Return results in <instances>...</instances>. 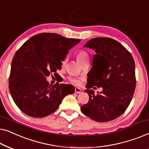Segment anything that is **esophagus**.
Segmentation results:
<instances>
[{
	"instance_id": "1",
	"label": "esophagus",
	"mask_w": 149,
	"mask_h": 149,
	"mask_svg": "<svg viewBox=\"0 0 149 149\" xmlns=\"http://www.w3.org/2000/svg\"><path fill=\"white\" fill-rule=\"evenodd\" d=\"M82 92V89L81 88H79V87H77V88H75V93H80Z\"/></svg>"
}]
</instances>
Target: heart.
Returning <instances> with one entry per match:
<instances>
[{"mask_svg":"<svg viewBox=\"0 0 149 149\" xmlns=\"http://www.w3.org/2000/svg\"><path fill=\"white\" fill-rule=\"evenodd\" d=\"M77 58L81 64H83V63H84L85 62L88 60L89 56L87 53L85 52V50H79L77 54ZM67 60H68V58H65L64 60H62V66H64V65L66 64ZM68 79L70 80L71 83H72L73 84L76 85H80L81 83V80H82V79L80 78V77H70Z\"/></svg>","mask_w":149,"mask_h":149,"instance_id":"obj_1","label":"heart"}]
</instances>
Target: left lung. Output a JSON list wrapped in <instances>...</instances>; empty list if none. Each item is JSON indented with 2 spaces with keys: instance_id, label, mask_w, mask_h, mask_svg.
Here are the masks:
<instances>
[{
  "instance_id": "8db88e82",
  "label": "left lung",
  "mask_w": 149,
  "mask_h": 149,
  "mask_svg": "<svg viewBox=\"0 0 149 149\" xmlns=\"http://www.w3.org/2000/svg\"><path fill=\"white\" fill-rule=\"evenodd\" d=\"M84 47L95 50L92 68L87 74L85 92L89 102L81 107L82 113L98 122L114 120L126 111L136 88L135 63L132 54L111 38H91ZM102 86L95 95L91 89Z\"/></svg>"
}]
</instances>
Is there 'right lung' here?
Wrapping results in <instances>:
<instances>
[{"instance_id": "add662e5", "label": "right lung", "mask_w": 149, "mask_h": 149, "mask_svg": "<svg viewBox=\"0 0 149 149\" xmlns=\"http://www.w3.org/2000/svg\"><path fill=\"white\" fill-rule=\"evenodd\" d=\"M81 41L56 33L32 36L17 51L11 62L9 88L17 107L28 116L44 117L54 113L73 85H49L46 77L60 70L68 50Z\"/></svg>"}]
</instances>
